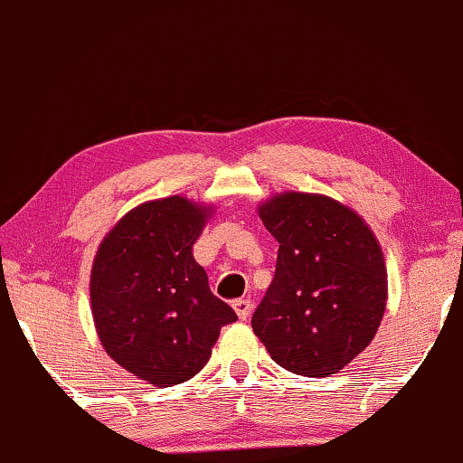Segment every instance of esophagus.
I'll list each match as a JSON object with an SVG mask.
<instances>
[{
  "label": "esophagus",
  "mask_w": 463,
  "mask_h": 463,
  "mask_svg": "<svg viewBox=\"0 0 463 463\" xmlns=\"http://www.w3.org/2000/svg\"><path fill=\"white\" fill-rule=\"evenodd\" d=\"M250 309H253V305H250L249 298L233 300V311L238 313V317H241V319H247L250 316Z\"/></svg>",
  "instance_id": "34e87169"
}]
</instances>
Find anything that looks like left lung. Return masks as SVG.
Instances as JSON below:
<instances>
[{
  "instance_id": "obj_1",
  "label": "left lung",
  "mask_w": 463,
  "mask_h": 463,
  "mask_svg": "<svg viewBox=\"0 0 463 463\" xmlns=\"http://www.w3.org/2000/svg\"><path fill=\"white\" fill-rule=\"evenodd\" d=\"M258 213L279 253L250 326L283 369L326 378L378 333L389 294L380 242L361 216L326 195L288 191Z\"/></svg>"
}]
</instances>
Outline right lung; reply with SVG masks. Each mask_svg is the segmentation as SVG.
Listing matches in <instances>:
<instances>
[{
	"label": "right lung",
	"instance_id": "right-lung-1",
	"mask_svg": "<svg viewBox=\"0 0 463 463\" xmlns=\"http://www.w3.org/2000/svg\"><path fill=\"white\" fill-rule=\"evenodd\" d=\"M210 214L180 195L154 199L124 214L96 250L90 298L100 344L154 386L199 373L221 328L238 319L193 258Z\"/></svg>",
	"mask_w": 463,
	"mask_h": 463
}]
</instances>
